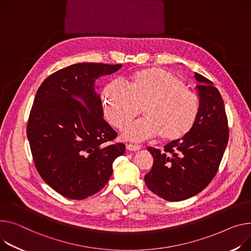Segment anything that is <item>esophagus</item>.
<instances>
[{
	"label": "esophagus",
	"instance_id": "1",
	"mask_svg": "<svg viewBox=\"0 0 251 251\" xmlns=\"http://www.w3.org/2000/svg\"><path fill=\"white\" fill-rule=\"evenodd\" d=\"M126 148L129 151H138L140 147L138 145H133V144H126Z\"/></svg>",
	"mask_w": 251,
	"mask_h": 251
}]
</instances>
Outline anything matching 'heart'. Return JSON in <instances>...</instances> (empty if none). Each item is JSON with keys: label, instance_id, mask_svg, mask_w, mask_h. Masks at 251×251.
Listing matches in <instances>:
<instances>
[{"label": "heart", "instance_id": "b5f03b06", "mask_svg": "<svg viewBox=\"0 0 251 251\" xmlns=\"http://www.w3.org/2000/svg\"><path fill=\"white\" fill-rule=\"evenodd\" d=\"M103 105L106 119L119 130L142 109L145 117L124 130L125 139L141 142L159 135L163 141H176L194 127L200 99L177 75L149 69L133 75L130 86L119 80L110 81L103 91Z\"/></svg>", "mask_w": 251, "mask_h": 251}]
</instances>
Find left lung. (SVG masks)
Masks as SVG:
<instances>
[{
    "instance_id": "left-lung-1",
    "label": "left lung",
    "mask_w": 251,
    "mask_h": 251,
    "mask_svg": "<svg viewBox=\"0 0 251 251\" xmlns=\"http://www.w3.org/2000/svg\"><path fill=\"white\" fill-rule=\"evenodd\" d=\"M200 99L197 121L186 136L172 141L160 152L147 150L153 165L145 175L147 188L170 202L187 200L202 192L218 172L229 139L223 99L213 82L195 74Z\"/></svg>"
}]
</instances>
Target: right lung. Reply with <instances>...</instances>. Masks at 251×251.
Masks as SVG:
<instances>
[{
    "mask_svg": "<svg viewBox=\"0 0 251 251\" xmlns=\"http://www.w3.org/2000/svg\"><path fill=\"white\" fill-rule=\"evenodd\" d=\"M121 64L81 62L49 75L39 87L27 125L36 169L48 186L73 200L101 191L123 143L105 121L97 79Z\"/></svg>",
    "mask_w": 251,
    "mask_h": 251,
    "instance_id": "1",
    "label": "right lung"
}]
</instances>
